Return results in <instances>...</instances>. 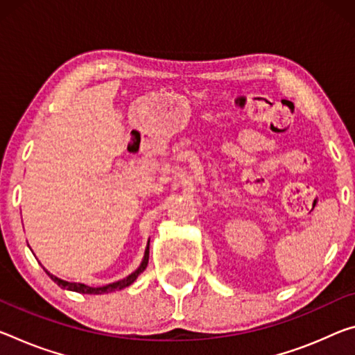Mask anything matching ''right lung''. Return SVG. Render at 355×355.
Here are the masks:
<instances>
[{"mask_svg":"<svg viewBox=\"0 0 355 355\" xmlns=\"http://www.w3.org/2000/svg\"><path fill=\"white\" fill-rule=\"evenodd\" d=\"M148 254H150V240H148V243H147V248H145L142 262H140V266L136 270H134L131 275H128L126 278H123L120 281H115V283H110V284H105V286H99V288H92V286H87V284H83V283H71V281H66V279H61L58 277H55V275L50 273L49 270H46V268H44V270H46V273L49 275L50 278H52V281H55V283L60 286L61 289L78 292V294H94V295H99V294H107V292L121 291V289L128 288V286H131L134 281L137 279L139 275L142 273L145 268H147Z\"/></svg>","mask_w":355,"mask_h":355,"instance_id":"obj_1","label":"right lung"}]
</instances>
